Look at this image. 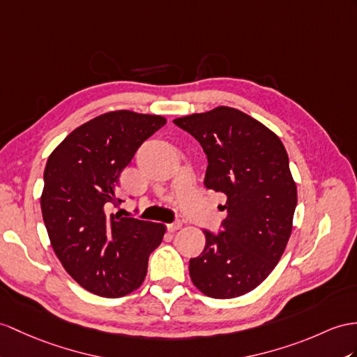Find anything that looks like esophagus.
<instances>
[{"label":"esophagus","mask_w":357,"mask_h":357,"mask_svg":"<svg viewBox=\"0 0 357 357\" xmlns=\"http://www.w3.org/2000/svg\"><path fill=\"white\" fill-rule=\"evenodd\" d=\"M181 227V222L180 221H174V222H171V224H167V229L169 230V231H176V230H178Z\"/></svg>","instance_id":"1"}]
</instances>
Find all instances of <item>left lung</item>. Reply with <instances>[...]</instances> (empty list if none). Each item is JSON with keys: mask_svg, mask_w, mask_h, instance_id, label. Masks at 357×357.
Instances as JSON below:
<instances>
[{"mask_svg": "<svg viewBox=\"0 0 357 357\" xmlns=\"http://www.w3.org/2000/svg\"><path fill=\"white\" fill-rule=\"evenodd\" d=\"M174 124L203 146L204 186L227 195L221 230H204L203 253L189 260L190 279L207 297H239L266 279L289 241L297 186L288 153L271 130L231 107Z\"/></svg>", "mask_w": 357, "mask_h": 357, "instance_id": "1", "label": "left lung"}]
</instances>
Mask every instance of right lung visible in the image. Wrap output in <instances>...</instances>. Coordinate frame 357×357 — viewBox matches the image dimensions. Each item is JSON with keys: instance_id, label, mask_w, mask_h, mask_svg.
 Here are the masks:
<instances>
[{"instance_id": "1", "label": "right lung", "mask_w": 357, "mask_h": 357, "mask_svg": "<svg viewBox=\"0 0 357 357\" xmlns=\"http://www.w3.org/2000/svg\"><path fill=\"white\" fill-rule=\"evenodd\" d=\"M167 124L158 115L109 112L69 133L43 171L40 208L51 245L73 279L116 298L142 284L165 225L109 215L119 176L146 139Z\"/></svg>"}]
</instances>
